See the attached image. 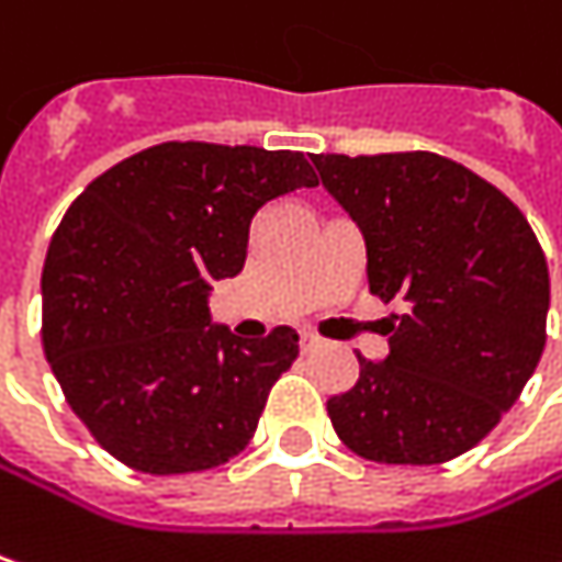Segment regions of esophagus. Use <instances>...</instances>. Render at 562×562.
Instances as JSON below:
<instances>
[{
    "instance_id": "34e87169",
    "label": "esophagus",
    "mask_w": 562,
    "mask_h": 562,
    "mask_svg": "<svg viewBox=\"0 0 562 562\" xmlns=\"http://www.w3.org/2000/svg\"><path fill=\"white\" fill-rule=\"evenodd\" d=\"M316 345H319V339H316L313 333H301V348H303V351H313Z\"/></svg>"
}]
</instances>
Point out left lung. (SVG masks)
Wrapping results in <instances>:
<instances>
[{
    "label": "left lung",
    "instance_id": "obj_1",
    "mask_svg": "<svg viewBox=\"0 0 562 562\" xmlns=\"http://www.w3.org/2000/svg\"><path fill=\"white\" fill-rule=\"evenodd\" d=\"M313 166L358 223L390 355L326 403L364 461L445 463L480 445L521 396L547 341L550 274L525 214L438 153L339 156Z\"/></svg>",
    "mask_w": 562,
    "mask_h": 562
}]
</instances>
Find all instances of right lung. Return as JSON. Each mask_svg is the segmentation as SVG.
Returning <instances> with one entry per match:
<instances>
[{
    "label": "right lung",
    "instance_id": "obj_1",
    "mask_svg": "<svg viewBox=\"0 0 562 562\" xmlns=\"http://www.w3.org/2000/svg\"><path fill=\"white\" fill-rule=\"evenodd\" d=\"M313 184L294 149L172 140L69 204L41 274V336L66 403L111 458L169 476L249 445L297 333L239 339L211 323L207 294L243 271L261 207Z\"/></svg>",
    "mask_w": 562,
    "mask_h": 562
}]
</instances>
